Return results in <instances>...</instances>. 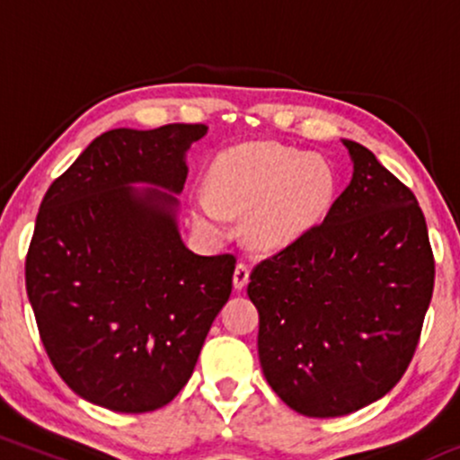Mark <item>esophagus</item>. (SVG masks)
<instances>
[{
  "mask_svg": "<svg viewBox=\"0 0 460 460\" xmlns=\"http://www.w3.org/2000/svg\"><path fill=\"white\" fill-rule=\"evenodd\" d=\"M248 274H251V268H248V263H244V261L237 263L235 272H234V285H235V289H244V288H246Z\"/></svg>",
  "mask_w": 460,
  "mask_h": 460,
  "instance_id": "1",
  "label": "esophagus"
}]
</instances>
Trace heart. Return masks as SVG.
<instances>
[{
    "label": "heart",
    "mask_w": 460,
    "mask_h": 460,
    "mask_svg": "<svg viewBox=\"0 0 460 460\" xmlns=\"http://www.w3.org/2000/svg\"><path fill=\"white\" fill-rule=\"evenodd\" d=\"M214 197L197 199V223L225 235L231 212H246V235L261 251H279L331 212L337 177L331 162L279 142H248L220 153L208 172Z\"/></svg>",
    "instance_id": "b5f03b06"
}]
</instances>
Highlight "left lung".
Instances as JSON below:
<instances>
[{"instance_id": "left-lung-1", "label": "left lung", "mask_w": 460, "mask_h": 460, "mask_svg": "<svg viewBox=\"0 0 460 460\" xmlns=\"http://www.w3.org/2000/svg\"><path fill=\"white\" fill-rule=\"evenodd\" d=\"M355 172L326 218L252 268L263 376L307 417L355 413L392 392L415 355L435 257L415 194L344 140Z\"/></svg>"}]
</instances>
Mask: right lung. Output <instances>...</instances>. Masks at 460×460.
Instances as JSON below:
<instances>
[{"label": "right lung", "mask_w": 460, "mask_h": 460, "mask_svg": "<svg viewBox=\"0 0 460 460\" xmlns=\"http://www.w3.org/2000/svg\"><path fill=\"white\" fill-rule=\"evenodd\" d=\"M205 134L200 123L105 131L40 203L25 257L40 341L62 381L103 409L171 402L229 300L235 257L190 251L163 192H181L186 153Z\"/></svg>", "instance_id": "obj_1"}]
</instances>
